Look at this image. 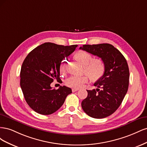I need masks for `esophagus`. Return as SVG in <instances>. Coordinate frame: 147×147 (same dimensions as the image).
<instances>
[{
  "label": "esophagus",
  "mask_w": 147,
  "mask_h": 147,
  "mask_svg": "<svg viewBox=\"0 0 147 147\" xmlns=\"http://www.w3.org/2000/svg\"><path fill=\"white\" fill-rule=\"evenodd\" d=\"M78 90H79V89H78V88H72V92H75V91H77Z\"/></svg>",
  "instance_id": "1"
}]
</instances>
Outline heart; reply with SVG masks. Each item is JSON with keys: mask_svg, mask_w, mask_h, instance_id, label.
Masks as SVG:
<instances>
[{"mask_svg": "<svg viewBox=\"0 0 147 147\" xmlns=\"http://www.w3.org/2000/svg\"><path fill=\"white\" fill-rule=\"evenodd\" d=\"M75 58L80 63L84 65V70L89 76L91 78L96 79L101 77L104 71V65L102 61L100 59H93L92 56L85 51H80L75 55ZM67 61L65 59L62 62L60 70L64 72L65 69ZM88 80L86 75L78 76L72 75L66 80V85L73 88H80L83 86Z\"/></svg>", "mask_w": 147, "mask_h": 147, "instance_id": "b5f03b06", "label": "heart"}]
</instances>
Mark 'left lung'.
Segmentation results:
<instances>
[{
	"label": "left lung",
	"mask_w": 147,
	"mask_h": 147,
	"mask_svg": "<svg viewBox=\"0 0 147 147\" xmlns=\"http://www.w3.org/2000/svg\"><path fill=\"white\" fill-rule=\"evenodd\" d=\"M80 49L100 57L105 69L94 84L96 90H87L82 109L92 118L107 117L118 109L127 91L129 70L127 61L121 52L109 43L84 45Z\"/></svg>",
	"instance_id": "1"
}]
</instances>
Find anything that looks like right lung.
<instances>
[{
  "label": "right lung",
  "instance_id": "1",
  "mask_svg": "<svg viewBox=\"0 0 147 147\" xmlns=\"http://www.w3.org/2000/svg\"><path fill=\"white\" fill-rule=\"evenodd\" d=\"M77 45H59L47 42L34 48L21 66L20 86L30 107L42 115H51L60 109L72 90L65 86L52 89L50 84L60 80V65Z\"/></svg>",
  "mask_w": 147,
  "mask_h": 147
}]
</instances>
